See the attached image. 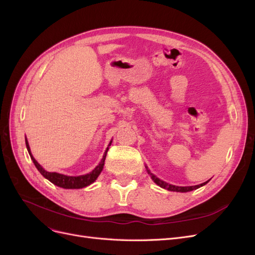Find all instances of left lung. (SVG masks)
Wrapping results in <instances>:
<instances>
[{
  "instance_id": "8db88e82",
  "label": "left lung",
  "mask_w": 255,
  "mask_h": 255,
  "mask_svg": "<svg viewBox=\"0 0 255 255\" xmlns=\"http://www.w3.org/2000/svg\"><path fill=\"white\" fill-rule=\"evenodd\" d=\"M146 172H148V173L150 174L151 179H152L154 182H155V183L158 185V186H160L161 188H165V189H167V190H170V191L187 192V191H191V190H195V189H197V188H199V187H201V186H203V185H205L206 183L210 182V180H208V181H206V182H204V183H202V184L196 185V186H185V187H183V186H175V185L168 184V183H166V182H164V181L159 180L158 177H156V175H154V174L149 170L148 167H146Z\"/></svg>"
}]
</instances>
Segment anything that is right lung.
Instances as JSON below:
<instances>
[{
    "label": "right lung",
    "instance_id": "obj_1",
    "mask_svg": "<svg viewBox=\"0 0 255 255\" xmlns=\"http://www.w3.org/2000/svg\"><path fill=\"white\" fill-rule=\"evenodd\" d=\"M25 143H26L27 151L29 153V156H30V158H32L33 163L36 166V168L38 169V171H39L45 177V179H48L54 185H56V186H59V187L66 188V189H79V188L86 187V186H88V185L94 183L97 180V177L100 175V173H101V171L103 170L105 157H106L107 151H109V148H107L106 151L104 152L103 158L101 159V161H100V164L90 173L84 174V175H79V176H69V175L60 174V173H57V172L45 171L44 169L37 163V160L33 157L32 153H30V149H29L28 141H27L26 138H25ZM111 143H112V141H111ZM111 143H110V145H111Z\"/></svg>",
    "mask_w": 255,
    "mask_h": 255
}]
</instances>
